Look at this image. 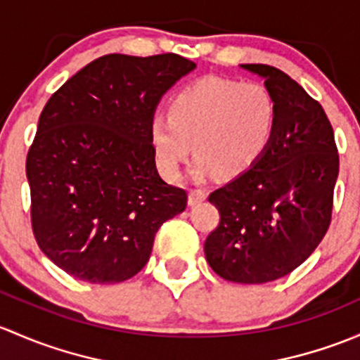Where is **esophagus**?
I'll return each mask as SVG.
<instances>
[{
  "mask_svg": "<svg viewBox=\"0 0 360 360\" xmlns=\"http://www.w3.org/2000/svg\"><path fill=\"white\" fill-rule=\"evenodd\" d=\"M206 198H207V192L205 191V188H191V191H188V205L191 206L205 201Z\"/></svg>",
  "mask_w": 360,
  "mask_h": 360,
  "instance_id": "1",
  "label": "esophagus"
}]
</instances>
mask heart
<instances>
[{"label": "heart", "mask_w": 360, "mask_h": 360, "mask_svg": "<svg viewBox=\"0 0 360 360\" xmlns=\"http://www.w3.org/2000/svg\"><path fill=\"white\" fill-rule=\"evenodd\" d=\"M277 124V102L262 83L206 77L181 88L149 129L159 169L176 179L194 150L198 175L246 173L265 154Z\"/></svg>", "instance_id": "b5f03b06"}]
</instances>
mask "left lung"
Instances as JSON below:
<instances>
[{
    "instance_id": "8db88e82",
    "label": "left lung",
    "mask_w": 360,
    "mask_h": 360,
    "mask_svg": "<svg viewBox=\"0 0 360 360\" xmlns=\"http://www.w3.org/2000/svg\"><path fill=\"white\" fill-rule=\"evenodd\" d=\"M265 77L277 124L265 154L246 173L210 194L220 221L205 255L225 281L263 284L302 265L331 224L338 147L324 109L286 72L244 64Z\"/></svg>"
}]
</instances>
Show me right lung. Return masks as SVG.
Here are the masks:
<instances>
[{"instance_id": "obj_1", "label": "right lung", "mask_w": 360, "mask_h": 360, "mask_svg": "<svg viewBox=\"0 0 360 360\" xmlns=\"http://www.w3.org/2000/svg\"><path fill=\"white\" fill-rule=\"evenodd\" d=\"M194 68L176 53H109L46 102L25 161L31 225L69 276L129 279L149 262L159 227L185 210L187 191L159 176L149 129L166 90Z\"/></svg>"}]
</instances>
